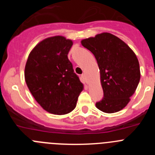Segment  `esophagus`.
Wrapping results in <instances>:
<instances>
[{"instance_id":"obj_1","label":"esophagus","mask_w":155,"mask_h":155,"mask_svg":"<svg viewBox=\"0 0 155 155\" xmlns=\"http://www.w3.org/2000/svg\"><path fill=\"white\" fill-rule=\"evenodd\" d=\"M81 78L84 81H87V78H86V75L84 74H83L81 75Z\"/></svg>"}]
</instances>
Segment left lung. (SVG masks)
Returning a JSON list of instances; mask_svg holds the SVG:
<instances>
[{
	"label": "left lung",
	"mask_w": 155,
	"mask_h": 155,
	"mask_svg": "<svg viewBox=\"0 0 155 155\" xmlns=\"http://www.w3.org/2000/svg\"><path fill=\"white\" fill-rule=\"evenodd\" d=\"M94 54L104 92L97 109L106 113L122 110L130 101L140 79L139 61L130 46L116 35L102 32L81 40Z\"/></svg>",
	"instance_id": "obj_1"
}]
</instances>
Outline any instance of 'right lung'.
Segmentation results:
<instances>
[{
    "instance_id": "obj_1",
    "label": "right lung",
    "mask_w": 155,
    "mask_h": 155,
    "mask_svg": "<svg viewBox=\"0 0 155 155\" xmlns=\"http://www.w3.org/2000/svg\"><path fill=\"white\" fill-rule=\"evenodd\" d=\"M73 41L62 35L39 42L28 55L25 79L30 92L42 109L65 115L75 109L84 84L74 72L68 54Z\"/></svg>"
}]
</instances>
